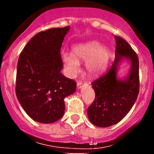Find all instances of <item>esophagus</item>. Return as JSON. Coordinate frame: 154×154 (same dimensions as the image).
Here are the masks:
<instances>
[{"instance_id": "1", "label": "esophagus", "mask_w": 154, "mask_h": 154, "mask_svg": "<svg viewBox=\"0 0 154 154\" xmlns=\"http://www.w3.org/2000/svg\"><path fill=\"white\" fill-rule=\"evenodd\" d=\"M77 88H78L79 89H80V88L82 87V85H83V82H82V81H79V82H77Z\"/></svg>"}]
</instances>
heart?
I'll list each match as a JSON object with an SVG mask.
<instances>
[{
	"label": "heart",
	"instance_id": "obj_1",
	"mask_svg": "<svg viewBox=\"0 0 154 154\" xmlns=\"http://www.w3.org/2000/svg\"><path fill=\"white\" fill-rule=\"evenodd\" d=\"M109 56V51L106 46L101 45L96 40H91L75 45L73 54L63 53L62 61L69 77H73L79 71V61H85L88 74L94 77L99 75L106 68Z\"/></svg>",
	"mask_w": 154,
	"mask_h": 154
}]
</instances>
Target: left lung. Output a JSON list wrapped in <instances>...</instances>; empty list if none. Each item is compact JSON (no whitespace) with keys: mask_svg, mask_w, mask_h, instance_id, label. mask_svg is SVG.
Returning <instances> with one entry per match:
<instances>
[{"mask_svg":"<svg viewBox=\"0 0 154 154\" xmlns=\"http://www.w3.org/2000/svg\"><path fill=\"white\" fill-rule=\"evenodd\" d=\"M115 59L105 75L92 82L95 98L88 107L91 122L99 128L117 124L128 114L139 93V60L128 42L115 35ZM124 59L131 62L130 73L123 80L117 78L118 66Z\"/></svg>","mask_w":154,"mask_h":154,"instance_id":"8db88e82","label":"left lung"}]
</instances>
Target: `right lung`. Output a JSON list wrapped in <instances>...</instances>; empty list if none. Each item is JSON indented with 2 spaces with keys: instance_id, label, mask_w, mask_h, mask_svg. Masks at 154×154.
<instances>
[{
  "instance_id": "right-lung-1",
  "label": "right lung",
  "mask_w": 154,
  "mask_h": 154,
  "mask_svg": "<svg viewBox=\"0 0 154 154\" xmlns=\"http://www.w3.org/2000/svg\"><path fill=\"white\" fill-rule=\"evenodd\" d=\"M69 26L38 33L19 56L16 95L35 121L50 124L63 116L64 98L76 91V82L61 74V48Z\"/></svg>"
}]
</instances>
